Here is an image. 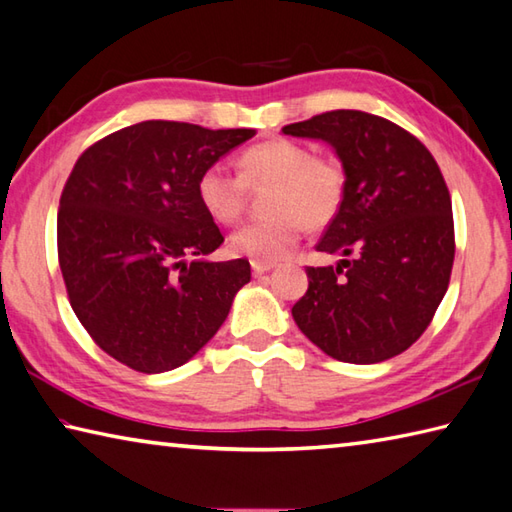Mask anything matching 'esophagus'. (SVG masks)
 Masks as SVG:
<instances>
[{
  "instance_id": "1",
  "label": "esophagus",
  "mask_w": 512,
  "mask_h": 512,
  "mask_svg": "<svg viewBox=\"0 0 512 512\" xmlns=\"http://www.w3.org/2000/svg\"><path fill=\"white\" fill-rule=\"evenodd\" d=\"M277 264L275 262H259V259H253L250 262V268H253L255 275H262V273H268V270H273Z\"/></svg>"
}]
</instances>
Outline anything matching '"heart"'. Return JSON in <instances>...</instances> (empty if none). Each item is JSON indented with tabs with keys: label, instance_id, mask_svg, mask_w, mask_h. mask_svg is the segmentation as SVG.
Listing matches in <instances>:
<instances>
[{
	"label": "heart",
	"instance_id": "heart-1",
	"mask_svg": "<svg viewBox=\"0 0 512 512\" xmlns=\"http://www.w3.org/2000/svg\"><path fill=\"white\" fill-rule=\"evenodd\" d=\"M239 175L224 166H208L197 177V199L217 224H235L244 210L246 188L270 184L264 197L268 215L230 235L235 255L259 262L286 257L302 239L304 228L328 226L342 210L346 168L328 153H310L293 139L273 137L242 150Z\"/></svg>",
	"mask_w": 512,
	"mask_h": 512
}]
</instances>
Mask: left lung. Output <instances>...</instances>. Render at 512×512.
Wrapping results in <instances>:
<instances>
[{
	"label": "left lung",
	"instance_id": "obj_1",
	"mask_svg": "<svg viewBox=\"0 0 512 512\" xmlns=\"http://www.w3.org/2000/svg\"><path fill=\"white\" fill-rule=\"evenodd\" d=\"M282 130L324 139L348 177L342 210L315 246L344 259L306 266L308 290L293 306L299 330L348 364L404 353L433 322L455 259L453 206L435 157L364 110H328Z\"/></svg>",
	"mask_w": 512,
	"mask_h": 512
}]
</instances>
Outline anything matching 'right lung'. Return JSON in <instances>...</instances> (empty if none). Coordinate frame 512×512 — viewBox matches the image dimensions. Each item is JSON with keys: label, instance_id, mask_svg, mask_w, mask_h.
<instances>
[{"label": "right lung", "instance_id": "obj_1", "mask_svg": "<svg viewBox=\"0 0 512 512\" xmlns=\"http://www.w3.org/2000/svg\"><path fill=\"white\" fill-rule=\"evenodd\" d=\"M253 128L126 126L88 146L59 197L57 257L68 302L93 342L137 373L186 364L250 282L248 259L206 262L224 235L197 177Z\"/></svg>", "mask_w": 512, "mask_h": 512}]
</instances>
